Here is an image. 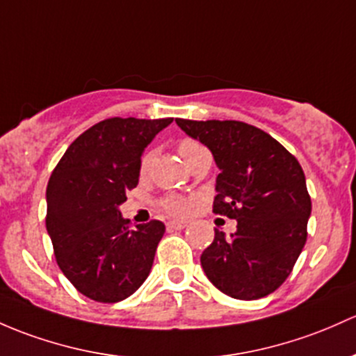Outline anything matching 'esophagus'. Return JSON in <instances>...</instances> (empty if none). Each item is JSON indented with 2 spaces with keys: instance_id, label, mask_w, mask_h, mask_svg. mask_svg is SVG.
I'll list each match as a JSON object with an SVG mask.
<instances>
[{
  "instance_id": "obj_1",
  "label": "esophagus",
  "mask_w": 356,
  "mask_h": 356,
  "mask_svg": "<svg viewBox=\"0 0 356 356\" xmlns=\"http://www.w3.org/2000/svg\"><path fill=\"white\" fill-rule=\"evenodd\" d=\"M168 228H172V230H182V228L188 227V222H179V220H172V222L167 223Z\"/></svg>"
}]
</instances>
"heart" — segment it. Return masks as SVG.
<instances>
[{"mask_svg": "<svg viewBox=\"0 0 356 356\" xmlns=\"http://www.w3.org/2000/svg\"><path fill=\"white\" fill-rule=\"evenodd\" d=\"M203 149L204 148L201 147L200 143H196V141H193V140H184L181 145H179V153H181V156H182V160L186 162V165H188V162L191 159H194V156H196L200 152H203ZM152 159H153L152 152H147L143 156H141V162H140L141 174H145V172L148 170ZM163 209L170 213V215L181 216L188 211V203L182 200H179V197H167V200L163 201Z\"/></svg>", "mask_w": 356, "mask_h": 356, "instance_id": "1", "label": "heart"}]
</instances>
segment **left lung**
Returning a JSON list of instances; mask_svg holds the SVG:
<instances>
[{
    "label": "left lung",
    "instance_id": "8db88e82",
    "mask_svg": "<svg viewBox=\"0 0 356 356\" xmlns=\"http://www.w3.org/2000/svg\"><path fill=\"white\" fill-rule=\"evenodd\" d=\"M211 152L220 174L213 211L237 220L227 237L201 254V266L220 291L238 300L273 293L293 269L307 241L312 203L300 163L263 129L241 121L175 119Z\"/></svg>",
    "mask_w": 356,
    "mask_h": 356
}]
</instances>
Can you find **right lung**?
Returning <instances> with one entry per match:
<instances>
[{"mask_svg": "<svg viewBox=\"0 0 356 356\" xmlns=\"http://www.w3.org/2000/svg\"><path fill=\"white\" fill-rule=\"evenodd\" d=\"M172 121L106 119L80 134L52 172L46 227L56 261L92 300L121 302L148 278L165 225L129 228L119 207L138 186L145 148Z\"/></svg>", "mask_w": 356, "mask_h": 356, "instance_id": "1", "label": "right lung"}]
</instances>
